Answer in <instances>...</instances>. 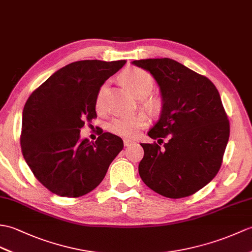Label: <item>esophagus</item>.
I'll return each instance as SVG.
<instances>
[{"label": "esophagus", "instance_id": "1", "mask_svg": "<svg viewBox=\"0 0 252 252\" xmlns=\"http://www.w3.org/2000/svg\"><path fill=\"white\" fill-rule=\"evenodd\" d=\"M133 143H134V140H132V139H127V138L124 139V144H125V146H126V147H127V146H130V145H132Z\"/></svg>", "mask_w": 252, "mask_h": 252}]
</instances>
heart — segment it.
Returning <instances> with one entry per match:
<instances>
[{
    "instance_id": "obj_1",
    "label": "heart",
    "mask_w": 252,
    "mask_h": 252,
    "mask_svg": "<svg viewBox=\"0 0 252 252\" xmlns=\"http://www.w3.org/2000/svg\"><path fill=\"white\" fill-rule=\"evenodd\" d=\"M120 79L124 85L131 91L134 96L137 98H145L149 93L153 91L155 86L154 77L148 72L144 71L142 68L132 67L126 69L121 74ZM105 86H103L98 91L96 97V108H102V99L105 92ZM150 106L156 107V102H150ZM147 125V118L144 115H136L132 117H118L114 118L108 124V130L117 134V135L125 137H133Z\"/></svg>"
}]
</instances>
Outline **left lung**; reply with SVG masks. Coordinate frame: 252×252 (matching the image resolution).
<instances>
[{
	"mask_svg": "<svg viewBox=\"0 0 252 252\" xmlns=\"http://www.w3.org/2000/svg\"><path fill=\"white\" fill-rule=\"evenodd\" d=\"M132 63L150 72L160 87L162 112L148 135L168 137L163 147L156 142L140 144L144 158L139 176L163 196L194 194L219 172L229 142L230 122L217 88L205 76L168 58Z\"/></svg>",
	"mask_w": 252,
	"mask_h": 252,
	"instance_id": "1",
	"label": "left lung"
}]
</instances>
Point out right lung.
<instances>
[{"mask_svg":"<svg viewBox=\"0 0 252 252\" xmlns=\"http://www.w3.org/2000/svg\"><path fill=\"white\" fill-rule=\"evenodd\" d=\"M126 60H83L52 74L29 96L22 112V155L34 176L57 195L79 197L101 184L124 148L112 133L80 139L85 122L96 118L99 88Z\"/></svg>","mask_w":252,"mask_h":252,"instance_id":"obj_1","label":"right lung"}]
</instances>
